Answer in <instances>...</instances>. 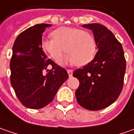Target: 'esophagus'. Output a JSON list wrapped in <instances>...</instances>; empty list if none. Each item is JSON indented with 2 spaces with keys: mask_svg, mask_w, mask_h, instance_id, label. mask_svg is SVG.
Segmentation results:
<instances>
[{
  "mask_svg": "<svg viewBox=\"0 0 134 134\" xmlns=\"http://www.w3.org/2000/svg\"><path fill=\"white\" fill-rule=\"evenodd\" d=\"M67 73H68V75L70 77H71L73 76V70H67Z\"/></svg>",
  "mask_w": 134,
  "mask_h": 134,
  "instance_id": "obj_1",
  "label": "esophagus"
}]
</instances>
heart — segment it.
<instances>
[{"label":"heart","instance_id":"1","mask_svg":"<svg viewBox=\"0 0 134 134\" xmlns=\"http://www.w3.org/2000/svg\"><path fill=\"white\" fill-rule=\"evenodd\" d=\"M52 37L42 40L41 48L56 62L61 60L64 50L67 54L61 61L62 64L84 66L95 56V40L88 31L76 27H60L52 32Z\"/></svg>","mask_w":134,"mask_h":134}]
</instances>
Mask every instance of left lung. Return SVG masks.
<instances>
[{"label":"left lung","instance_id":"1","mask_svg":"<svg viewBox=\"0 0 134 134\" xmlns=\"http://www.w3.org/2000/svg\"><path fill=\"white\" fill-rule=\"evenodd\" d=\"M82 27L92 31L98 51L92 61L73 72L79 81L75 94L80 106L97 111L110 106L119 96L126 61L121 44L107 27L98 23Z\"/></svg>","mask_w":134,"mask_h":134}]
</instances>
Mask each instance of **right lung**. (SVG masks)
I'll use <instances>...</instances> for the list:
<instances>
[{
  "instance_id": "add662e5",
  "label": "right lung",
  "mask_w": 134,
  "mask_h": 134,
  "mask_svg": "<svg viewBox=\"0 0 134 134\" xmlns=\"http://www.w3.org/2000/svg\"><path fill=\"white\" fill-rule=\"evenodd\" d=\"M49 24H37L21 32L15 40L10 61V82L20 102L38 109L53 100L58 88L68 78L65 69L47 59L41 48L43 33ZM53 68L49 71L47 67ZM44 69L49 73L42 74Z\"/></svg>"
}]
</instances>
